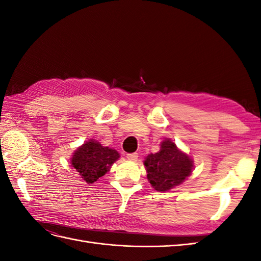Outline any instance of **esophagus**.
<instances>
[{
  "mask_svg": "<svg viewBox=\"0 0 261 261\" xmlns=\"http://www.w3.org/2000/svg\"><path fill=\"white\" fill-rule=\"evenodd\" d=\"M126 158H127L129 161L136 162L138 160V154L137 153H127V154H126Z\"/></svg>",
  "mask_w": 261,
  "mask_h": 261,
  "instance_id": "esophagus-1",
  "label": "esophagus"
}]
</instances>
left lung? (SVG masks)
<instances>
[{"label": "left lung", "mask_w": 261, "mask_h": 261, "mask_svg": "<svg viewBox=\"0 0 261 261\" xmlns=\"http://www.w3.org/2000/svg\"><path fill=\"white\" fill-rule=\"evenodd\" d=\"M144 165L151 187L158 192H168L192 174L194 160L177 148L171 138H165L161 141L159 151L145 158Z\"/></svg>", "instance_id": "obj_1"}]
</instances>
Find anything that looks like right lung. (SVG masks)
<instances>
[{
    "label": "right lung",
    "instance_id": "right-lung-1",
    "mask_svg": "<svg viewBox=\"0 0 261 261\" xmlns=\"http://www.w3.org/2000/svg\"><path fill=\"white\" fill-rule=\"evenodd\" d=\"M118 158L120 153L115 149L89 139L75 150L70 158V164L86 183L92 184L110 171Z\"/></svg>",
    "mask_w": 261,
    "mask_h": 261
}]
</instances>
